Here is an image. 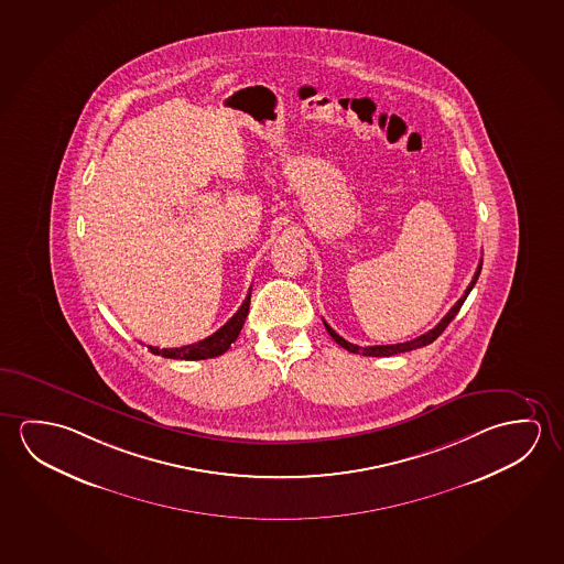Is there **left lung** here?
<instances>
[{"label": "left lung", "instance_id": "left-lung-1", "mask_svg": "<svg viewBox=\"0 0 564 564\" xmlns=\"http://www.w3.org/2000/svg\"><path fill=\"white\" fill-rule=\"evenodd\" d=\"M480 270H482V260H480V264H478V269H476V272H474L473 282L468 284V288L465 290V295L456 302L453 307H451V312L441 319V322L431 329V332L425 333V335H421V337H415V339L412 340H405V343H398V345H376V347H358V345H352V343H349V340L343 339L340 337L339 333L333 332L332 327L327 325V322L323 319V323H325V329H327V333L332 335L333 340L337 343V345H340L343 349L349 350V352H357V355H362V357H392V355H400V352H408V350L413 349H420V347H425V345H430V343H433V340L437 339L438 335L441 333L445 332L448 327V323L453 322L456 317V313H458V310L463 307V304H465L466 297H468V294H470V290H473L474 284H476V280H478V276H480Z\"/></svg>", "mask_w": 564, "mask_h": 564}]
</instances>
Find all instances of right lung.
Listing matches in <instances>:
<instances>
[{
	"label": "right lung",
	"mask_w": 564,
	"mask_h": 564,
	"mask_svg": "<svg viewBox=\"0 0 564 564\" xmlns=\"http://www.w3.org/2000/svg\"><path fill=\"white\" fill-rule=\"evenodd\" d=\"M249 305H251V292L245 297L239 312L235 313L221 329H217L214 335H209L206 339L197 340V343L180 347V349H156V347H149V349H151L152 355L176 358V360H204V358L219 357V355L227 352L231 343H235L239 337L245 319H247V313H249Z\"/></svg>",
	"instance_id": "obj_1"
}]
</instances>
